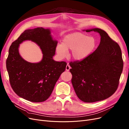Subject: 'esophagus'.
<instances>
[{
	"instance_id": "34e87169",
	"label": "esophagus",
	"mask_w": 129,
	"mask_h": 129,
	"mask_svg": "<svg viewBox=\"0 0 129 129\" xmlns=\"http://www.w3.org/2000/svg\"><path fill=\"white\" fill-rule=\"evenodd\" d=\"M70 69H71L70 66L69 64H67V65H66V71H69L70 70Z\"/></svg>"
}]
</instances>
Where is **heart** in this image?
Instances as JSON below:
<instances>
[{
    "label": "heart",
    "mask_w": 129,
    "mask_h": 129,
    "mask_svg": "<svg viewBox=\"0 0 129 129\" xmlns=\"http://www.w3.org/2000/svg\"><path fill=\"white\" fill-rule=\"evenodd\" d=\"M96 45V40L92 37L80 32H75L66 36L62 44L56 47V52L59 58L63 59L67 55V50H71V56L76 61L86 58L92 52Z\"/></svg>",
    "instance_id": "obj_1"
}]
</instances>
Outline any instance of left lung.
Here are the masks:
<instances>
[{"mask_svg":"<svg viewBox=\"0 0 129 129\" xmlns=\"http://www.w3.org/2000/svg\"><path fill=\"white\" fill-rule=\"evenodd\" d=\"M99 34L97 49L85 59L71 62L72 83L78 98L85 103H94L109 98L117 89L123 62L121 50L104 30H83Z\"/></svg>","mask_w":129,"mask_h":129,"instance_id":"left-lung-1","label":"left lung"}]
</instances>
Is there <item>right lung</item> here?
<instances>
[{
    "mask_svg": "<svg viewBox=\"0 0 129 129\" xmlns=\"http://www.w3.org/2000/svg\"><path fill=\"white\" fill-rule=\"evenodd\" d=\"M25 40L36 43L43 56L38 63L24 60L18 51L19 44ZM57 41L53 39L50 28H37L25 30L11 45L6 67L11 86L19 97L31 102H43L48 99L66 63L53 59Z\"/></svg>",
    "mask_w": 129,
    "mask_h": 129,
    "instance_id": "1",
    "label": "right lung"
}]
</instances>
